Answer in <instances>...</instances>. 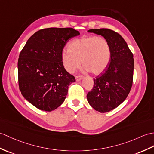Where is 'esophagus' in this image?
<instances>
[{"label":"esophagus","mask_w":154,"mask_h":154,"mask_svg":"<svg viewBox=\"0 0 154 154\" xmlns=\"http://www.w3.org/2000/svg\"><path fill=\"white\" fill-rule=\"evenodd\" d=\"M82 79H83V76H76L75 77V80L76 81H79Z\"/></svg>","instance_id":"34e87169"}]
</instances>
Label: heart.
Wrapping results in <instances>:
<instances>
[{"label": "heart", "mask_w": 154, "mask_h": 154, "mask_svg": "<svg viewBox=\"0 0 154 154\" xmlns=\"http://www.w3.org/2000/svg\"><path fill=\"white\" fill-rule=\"evenodd\" d=\"M69 50H63L61 59L64 68L74 73L82 64L87 71L98 75L108 67L111 60L109 42L102 37L88 36L75 39L70 42Z\"/></svg>", "instance_id": "1"}]
</instances>
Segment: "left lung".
<instances>
[{"label":"left lung","instance_id":"1","mask_svg":"<svg viewBox=\"0 0 154 154\" xmlns=\"http://www.w3.org/2000/svg\"><path fill=\"white\" fill-rule=\"evenodd\" d=\"M105 38L111 48V60L106 69L94 79V87L87 98L92 108L100 113L108 112L125 101L133 85L134 58L126 41L109 29H91Z\"/></svg>","mask_w":154,"mask_h":154}]
</instances>
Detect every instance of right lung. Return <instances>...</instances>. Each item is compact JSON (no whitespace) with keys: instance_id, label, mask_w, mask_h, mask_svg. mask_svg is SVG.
Masks as SVG:
<instances>
[{"instance_id":"add662e5","label":"right lung","mask_w":154,"mask_h":154,"mask_svg":"<svg viewBox=\"0 0 154 154\" xmlns=\"http://www.w3.org/2000/svg\"><path fill=\"white\" fill-rule=\"evenodd\" d=\"M80 35L73 28L41 29L21 51L18 83L21 94L37 108L51 112L65 100L75 77L64 68L61 54L69 39Z\"/></svg>"}]
</instances>
